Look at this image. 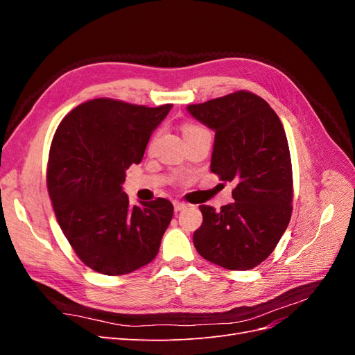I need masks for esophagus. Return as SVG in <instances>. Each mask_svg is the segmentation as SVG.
Here are the masks:
<instances>
[{"mask_svg":"<svg viewBox=\"0 0 355 355\" xmlns=\"http://www.w3.org/2000/svg\"><path fill=\"white\" fill-rule=\"evenodd\" d=\"M173 206H175V211H180V210L187 209V204L180 202V201H173Z\"/></svg>","mask_w":355,"mask_h":355,"instance_id":"1","label":"esophagus"}]
</instances>
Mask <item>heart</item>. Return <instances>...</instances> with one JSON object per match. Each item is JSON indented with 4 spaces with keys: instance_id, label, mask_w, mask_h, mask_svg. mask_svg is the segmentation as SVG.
<instances>
[{
    "instance_id": "1",
    "label": "heart",
    "mask_w": 355,
    "mask_h": 355,
    "mask_svg": "<svg viewBox=\"0 0 355 355\" xmlns=\"http://www.w3.org/2000/svg\"><path fill=\"white\" fill-rule=\"evenodd\" d=\"M197 130H202V127L194 125V124H187V125H184V135H188V133H192V132H197Z\"/></svg>"
}]
</instances>
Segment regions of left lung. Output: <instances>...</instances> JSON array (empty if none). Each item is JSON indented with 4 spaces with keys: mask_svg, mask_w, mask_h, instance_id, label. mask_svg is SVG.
I'll list each match as a JSON object with an SVG mask.
<instances>
[{
    "mask_svg": "<svg viewBox=\"0 0 355 355\" xmlns=\"http://www.w3.org/2000/svg\"><path fill=\"white\" fill-rule=\"evenodd\" d=\"M187 111L214 132L210 170L232 182L234 202L216 211L201 204L194 245L204 259L252 270L272 253L292 214V161L274 110L250 92H235Z\"/></svg>",
    "mask_w": 355,
    "mask_h": 355,
    "instance_id": "obj_1",
    "label": "left lung"
}]
</instances>
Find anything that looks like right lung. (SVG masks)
<instances>
[{
	"mask_svg": "<svg viewBox=\"0 0 355 355\" xmlns=\"http://www.w3.org/2000/svg\"><path fill=\"white\" fill-rule=\"evenodd\" d=\"M173 105L158 108L93 99L72 110L53 137L47 188L58 222L80 259L105 275L151 262L173 218L166 198L130 206L125 170L144 158Z\"/></svg>",
	"mask_w": 355,
	"mask_h": 355,
	"instance_id": "obj_1",
	"label": "right lung"
}]
</instances>
